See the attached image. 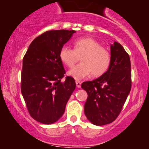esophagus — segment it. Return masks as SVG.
<instances>
[{
    "label": "esophagus",
    "mask_w": 149,
    "mask_h": 149,
    "mask_svg": "<svg viewBox=\"0 0 149 149\" xmlns=\"http://www.w3.org/2000/svg\"><path fill=\"white\" fill-rule=\"evenodd\" d=\"M76 85H77V87H78V88H79V87H81V83L79 81H76Z\"/></svg>",
    "instance_id": "34e87169"
}]
</instances>
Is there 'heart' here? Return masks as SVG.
<instances>
[{"instance_id": "b5f03b06", "label": "heart", "mask_w": 149, "mask_h": 149, "mask_svg": "<svg viewBox=\"0 0 149 149\" xmlns=\"http://www.w3.org/2000/svg\"><path fill=\"white\" fill-rule=\"evenodd\" d=\"M73 45V49L64 46L60 52V60L68 68L74 66L81 58L82 62L69 71L70 76L79 80L91 73L93 77H100L109 70L111 55L96 40L91 37L81 38L75 40Z\"/></svg>"}]
</instances>
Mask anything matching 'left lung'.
<instances>
[{"instance_id":"obj_1","label":"left lung","mask_w":149,"mask_h":149,"mask_svg":"<svg viewBox=\"0 0 149 149\" xmlns=\"http://www.w3.org/2000/svg\"><path fill=\"white\" fill-rule=\"evenodd\" d=\"M111 54L109 70L99 78L81 85L88 95L85 104V115L96 125H107L117 119L131 90L129 54L117 42L111 45Z\"/></svg>"}]
</instances>
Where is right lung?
<instances>
[{"instance_id":"1","label":"right lung","mask_w":149,"mask_h":149,"mask_svg":"<svg viewBox=\"0 0 149 149\" xmlns=\"http://www.w3.org/2000/svg\"><path fill=\"white\" fill-rule=\"evenodd\" d=\"M74 30L47 31L30 45L23 58L21 91L30 115L40 123L52 124L65 111L76 87L72 77L67 76L60 52Z\"/></svg>"}]
</instances>
